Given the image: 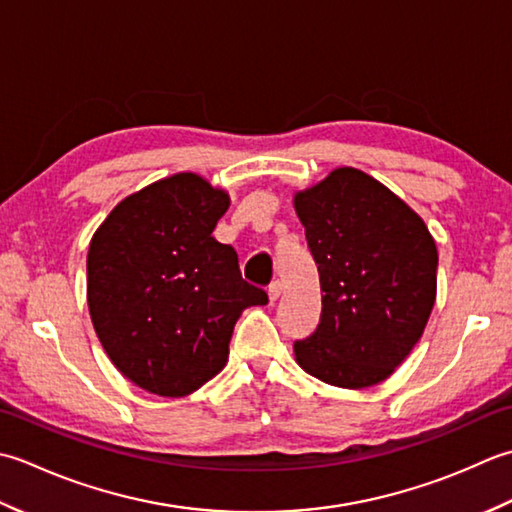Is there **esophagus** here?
<instances>
[{
    "mask_svg": "<svg viewBox=\"0 0 512 512\" xmlns=\"http://www.w3.org/2000/svg\"><path fill=\"white\" fill-rule=\"evenodd\" d=\"M267 294H269V300H271V302H276V300L280 298V294H283V283H280V280H274V283L269 285Z\"/></svg>",
    "mask_w": 512,
    "mask_h": 512,
    "instance_id": "34e87169",
    "label": "esophagus"
}]
</instances>
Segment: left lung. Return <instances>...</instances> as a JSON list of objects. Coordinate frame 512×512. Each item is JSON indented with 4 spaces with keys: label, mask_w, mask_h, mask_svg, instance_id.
Returning <instances> with one entry per match:
<instances>
[{
    "label": "left lung",
    "mask_w": 512,
    "mask_h": 512,
    "mask_svg": "<svg viewBox=\"0 0 512 512\" xmlns=\"http://www.w3.org/2000/svg\"><path fill=\"white\" fill-rule=\"evenodd\" d=\"M320 274L314 336L294 344L296 362L342 389L373 387L422 338L437 294V247L400 196L356 168H336L294 194Z\"/></svg>",
    "instance_id": "1"
}]
</instances>
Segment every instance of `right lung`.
Here are the masks:
<instances>
[{"mask_svg":"<svg viewBox=\"0 0 512 512\" xmlns=\"http://www.w3.org/2000/svg\"><path fill=\"white\" fill-rule=\"evenodd\" d=\"M229 194L179 172L125 196L92 236L88 309L97 338L137 387L183 398L227 364L236 320L267 305L212 236Z\"/></svg>","mask_w":512,"mask_h":512,"instance_id":"obj_1","label":"right lung"}]
</instances>
